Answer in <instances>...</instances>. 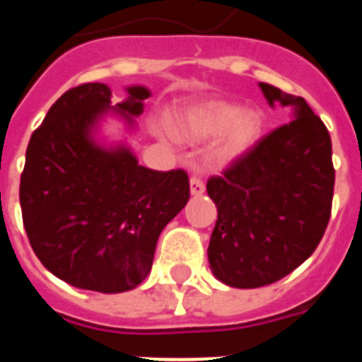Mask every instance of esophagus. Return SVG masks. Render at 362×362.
Masks as SVG:
<instances>
[{
  "instance_id": "obj_1",
  "label": "esophagus",
  "mask_w": 362,
  "mask_h": 362,
  "mask_svg": "<svg viewBox=\"0 0 362 362\" xmlns=\"http://www.w3.org/2000/svg\"><path fill=\"white\" fill-rule=\"evenodd\" d=\"M190 192L192 196H201L204 192V183H203V177L199 174H194L190 177Z\"/></svg>"
}]
</instances>
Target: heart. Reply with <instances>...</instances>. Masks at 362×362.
Returning a JSON list of instances; mask_svg holds the SVG:
<instances>
[{
  "label": "heart",
  "instance_id": "obj_1",
  "mask_svg": "<svg viewBox=\"0 0 362 362\" xmlns=\"http://www.w3.org/2000/svg\"><path fill=\"white\" fill-rule=\"evenodd\" d=\"M185 136L203 141L219 136L216 146L217 161H232L246 153L259 141L263 132V119L257 112H243L239 105L228 101H210L192 108L181 123Z\"/></svg>",
  "mask_w": 362,
  "mask_h": 362
}]
</instances>
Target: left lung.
<instances>
[{"mask_svg":"<svg viewBox=\"0 0 362 362\" xmlns=\"http://www.w3.org/2000/svg\"><path fill=\"white\" fill-rule=\"evenodd\" d=\"M259 86L272 107L292 105L296 117L206 183L217 206L210 268L233 288L267 286L305 263L325 235L334 197L332 139L321 117L303 98Z\"/></svg>","mask_w":362,"mask_h":362,"instance_id":"8db88e82","label":"left lung"}]
</instances>
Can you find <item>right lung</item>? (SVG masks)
I'll return each instance as SVG.
<instances>
[{"mask_svg":"<svg viewBox=\"0 0 362 362\" xmlns=\"http://www.w3.org/2000/svg\"><path fill=\"white\" fill-rule=\"evenodd\" d=\"M112 107L103 83H83L50 107L27 146L19 183L25 232L43 267L76 288L117 293L152 268L159 233L190 197L188 174L137 165L127 146L92 139L95 121L116 108L129 121L150 95L129 86Z\"/></svg>","mask_w":362,"mask_h":362,"instance_id":"add662e5","label":"right lung"}]
</instances>
